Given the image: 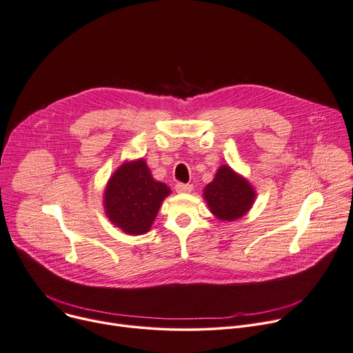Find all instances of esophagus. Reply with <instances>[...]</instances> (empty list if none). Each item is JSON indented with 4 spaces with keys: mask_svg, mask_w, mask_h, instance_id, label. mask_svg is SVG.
<instances>
[{
    "mask_svg": "<svg viewBox=\"0 0 353 353\" xmlns=\"http://www.w3.org/2000/svg\"><path fill=\"white\" fill-rule=\"evenodd\" d=\"M175 189H176L178 193H189V192H192L193 186L190 183H181L179 182V183L175 185Z\"/></svg>",
    "mask_w": 353,
    "mask_h": 353,
    "instance_id": "obj_1",
    "label": "esophagus"
}]
</instances>
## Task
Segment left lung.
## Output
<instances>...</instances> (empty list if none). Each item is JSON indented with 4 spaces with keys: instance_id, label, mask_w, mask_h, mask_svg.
Instances as JSON below:
<instances>
[{
    "instance_id": "left-lung-1",
    "label": "left lung",
    "mask_w": 353,
    "mask_h": 353,
    "mask_svg": "<svg viewBox=\"0 0 353 353\" xmlns=\"http://www.w3.org/2000/svg\"><path fill=\"white\" fill-rule=\"evenodd\" d=\"M255 194L248 179L228 165H221L203 190L210 212L221 221H234L245 216L254 205Z\"/></svg>"
}]
</instances>
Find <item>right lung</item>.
I'll return each instance as SVG.
<instances>
[{"mask_svg": "<svg viewBox=\"0 0 353 353\" xmlns=\"http://www.w3.org/2000/svg\"><path fill=\"white\" fill-rule=\"evenodd\" d=\"M170 188L155 181L143 159L123 163L109 178L103 192L108 219L132 236L145 234L154 223Z\"/></svg>", "mask_w": 353, "mask_h": 353, "instance_id": "right-lung-1", "label": "right lung"}]
</instances>
